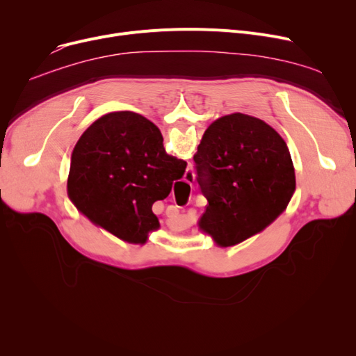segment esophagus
Masks as SVG:
<instances>
[{
  "label": "esophagus",
  "instance_id": "esophagus-1",
  "mask_svg": "<svg viewBox=\"0 0 356 356\" xmlns=\"http://www.w3.org/2000/svg\"><path fill=\"white\" fill-rule=\"evenodd\" d=\"M193 179H195V175H193V172H189V170L186 172V175H184V180H186V181H189V183H191Z\"/></svg>",
  "mask_w": 356,
  "mask_h": 356
}]
</instances>
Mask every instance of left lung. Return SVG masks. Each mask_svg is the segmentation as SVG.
Returning a JSON list of instances; mask_svg holds the SVG:
<instances>
[{
	"label": "left lung",
	"mask_w": 356,
	"mask_h": 356,
	"mask_svg": "<svg viewBox=\"0 0 356 356\" xmlns=\"http://www.w3.org/2000/svg\"><path fill=\"white\" fill-rule=\"evenodd\" d=\"M193 160L208 199L199 227L220 247L263 231L287 208L296 189L286 141L263 120L241 112L208 127Z\"/></svg>",
	"instance_id": "left-lung-1"
}]
</instances>
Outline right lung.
Instances as JSON below:
<instances>
[{"label":"right lung","mask_w":356,"mask_h":356,"mask_svg":"<svg viewBox=\"0 0 356 356\" xmlns=\"http://www.w3.org/2000/svg\"><path fill=\"white\" fill-rule=\"evenodd\" d=\"M186 165L165 153L163 136L152 121L131 111L111 112L74 145L69 193L93 223L137 244L160 227L153 203L168 196Z\"/></svg>","instance_id":"add662e5"}]
</instances>
